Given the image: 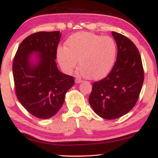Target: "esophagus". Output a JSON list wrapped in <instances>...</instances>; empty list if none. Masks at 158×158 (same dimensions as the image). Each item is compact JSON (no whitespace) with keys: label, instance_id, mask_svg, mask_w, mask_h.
<instances>
[{"label":"esophagus","instance_id":"obj_1","mask_svg":"<svg viewBox=\"0 0 158 158\" xmlns=\"http://www.w3.org/2000/svg\"><path fill=\"white\" fill-rule=\"evenodd\" d=\"M82 80H81L80 79H79V78H76L75 79V82L77 83V84H79V83H81Z\"/></svg>","mask_w":158,"mask_h":158}]
</instances>
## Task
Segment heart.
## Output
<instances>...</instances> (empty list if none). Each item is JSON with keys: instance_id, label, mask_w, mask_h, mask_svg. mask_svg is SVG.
<instances>
[{"instance_id": "heart-1", "label": "heart", "mask_w": 158, "mask_h": 158, "mask_svg": "<svg viewBox=\"0 0 158 158\" xmlns=\"http://www.w3.org/2000/svg\"><path fill=\"white\" fill-rule=\"evenodd\" d=\"M117 52V44L113 38L79 32L67 39L65 48H58L57 59L67 73H71L77 68L78 59L79 75L98 80L108 75L113 68Z\"/></svg>"}]
</instances>
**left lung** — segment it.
<instances>
[{"mask_svg": "<svg viewBox=\"0 0 158 158\" xmlns=\"http://www.w3.org/2000/svg\"><path fill=\"white\" fill-rule=\"evenodd\" d=\"M117 45V61L106 78L94 82L89 103L103 119L119 118L129 112L139 98L144 72L138 49L129 39L112 32Z\"/></svg>", "mask_w": 158, "mask_h": 158, "instance_id": "left-lung-1", "label": "left lung"}]
</instances>
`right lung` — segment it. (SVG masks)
Masks as SVG:
<instances>
[{
    "label": "right lung",
    "mask_w": 158,
    "mask_h": 158,
    "mask_svg": "<svg viewBox=\"0 0 158 158\" xmlns=\"http://www.w3.org/2000/svg\"><path fill=\"white\" fill-rule=\"evenodd\" d=\"M59 31L39 32L27 37L13 60L18 99L32 115L48 119L59 111L65 94L73 87V77L58 70L56 63Z\"/></svg>",
    "instance_id": "add662e5"
}]
</instances>
